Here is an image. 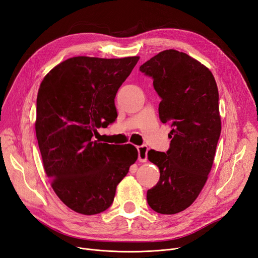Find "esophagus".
Masks as SVG:
<instances>
[{
  "mask_svg": "<svg viewBox=\"0 0 258 258\" xmlns=\"http://www.w3.org/2000/svg\"><path fill=\"white\" fill-rule=\"evenodd\" d=\"M137 150H138V160L140 162H147L149 148L147 145H140V147L137 148Z\"/></svg>",
  "mask_w": 258,
  "mask_h": 258,
  "instance_id": "1",
  "label": "esophagus"
}]
</instances>
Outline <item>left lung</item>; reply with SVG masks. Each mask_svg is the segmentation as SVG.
I'll list each match as a JSON object with an SVG mask.
<instances>
[{
    "label": "left lung",
    "instance_id": "obj_1",
    "mask_svg": "<svg viewBox=\"0 0 258 258\" xmlns=\"http://www.w3.org/2000/svg\"><path fill=\"white\" fill-rule=\"evenodd\" d=\"M139 70L153 79L161 99L159 118L172 127L166 153H148L160 178L147 200L155 212L172 215L194 203L212 169L221 131L218 88L209 69L174 49L156 54Z\"/></svg>",
    "mask_w": 258,
    "mask_h": 258
}]
</instances>
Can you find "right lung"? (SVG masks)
<instances>
[{
    "mask_svg": "<svg viewBox=\"0 0 258 258\" xmlns=\"http://www.w3.org/2000/svg\"><path fill=\"white\" fill-rule=\"evenodd\" d=\"M138 60L74 57L53 67L40 85L36 134L44 170L62 203L80 214L108 209L138 158L132 144L94 140L97 128L116 120V94Z\"/></svg>",
    "mask_w": 258,
    "mask_h": 258,
    "instance_id": "add662e5",
    "label": "right lung"
}]
</instances>
